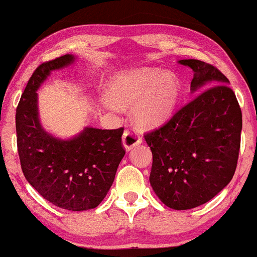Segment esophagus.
I'll use <instances>...</instances> for the list:
<instances>
[{
    "label": "esophagus",
    "instance_id": "obj_1",
    "mask_svg": "<svg viewBox=\"0 0 257 257\" xmlns=\"http://www.w3.org/2000/svg\"><path fill=\"white\" fill-rule=\"evenodd\" d=\"M122 141H123V146H124V148L126 149V151H131L133 147H135V146L141 144L142 139H141V136H140L135 131L126 129V131L124 132V134H123Z\"/></svg>",
    "mask_w": 257,
    "mask_h": 257
}]
</instances>
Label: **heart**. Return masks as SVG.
Segmentation results:
<instances>
[{
    "instance_id": "heart-1",
    "label": "heart",
    "mask_w": 257,
    "mask_h": 257,
    "mask_svg": "<svg viewBox=\"0 0 257 257\" xmlns=\"http://www.w3.org/2000/svg\"><path fill=\"white\" fill-rule=\"evenodd\" d=\"M179 95L178 78L173 73L152 67L123 72L111 84V97L116 104L131 106L138 102L133 115L141 126H155L166 121L173 112ZM113 102L104 100V104L111 109L116 108Z\"/></svg>"
}]
</instances>
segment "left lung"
I'll use <instances>...</instances> for the list:
<instances>
[{
	"label": "left lung",
	"mask_w": 257,
	"mask_h": 257,
	"mask_svg": "<svg viewBox=\"0 0 257 257\" xmlns=\"http://www.w3.org/2000/svg\"><path fill=\"white\" fill-rule=\"evenodd\" d=\"M179 64L193 70L192 92L202 91L145 140L153 154L149 181L154 192L171 209L188 210L207 203L232 179L242 111L229 79L217 67L197 59Z\"/></svg>",
	"instance_id": "left-lung-1"
}]
</instances>
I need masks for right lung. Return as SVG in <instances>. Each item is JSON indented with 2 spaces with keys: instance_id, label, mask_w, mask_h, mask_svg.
<instances>
[{
  "instance_id": "1",
  "label": "right lung",
  "mask_w": 257,
  "mask_h": 257,
  "mask_svg": "<svg viewBox=\"0 0 257 257\" xmlns=\"http://www.w3.org/2000/svg\"><path fill=\"white\" fill-rule=\"evenodd\" d=\"M73 61V56L65 54L37 67L16 108V141L25 178L40 196L61 209L84 211L104 199L125 149L123 128L87 126L70 140L57 139L42 129L37 90L51 71Z\"/></svg>"
}]
</instances>
